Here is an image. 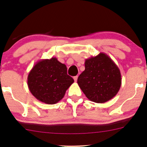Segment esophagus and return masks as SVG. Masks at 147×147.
Here are the masks:
<instances>
[{"instance_id": "esophagus-1", "label": "esophagus", "mask_w": 147, "mask_h": 147, "mask_svg": "<svg viewBox=\"0 0 147 147\" xmlns=\"http://www.w3.org/2000/svg\"><path fill=\"white\" fill-rule=\"evenodd\" d=\"M74 80H75V82H77L78 76H74Z\"/></svg>"}]
</instances>
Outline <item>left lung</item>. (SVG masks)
Here are the masks:
<instances>
[{"label":"left lung","instance_id":"8db88e82","mask_svg":"<svg viewBox=\"0 0 147 147\" xmlns=\"http://www.w3.org/2000/svg\"><path fill=\"white\" fill-rule=\"evenodd\" d=\"M78 84L91 101L102 104L115 97L121 86V71L109 56L100 52L85 60Z\"/></svg>","mask_w":147,"mask_h":147}]
</instances>
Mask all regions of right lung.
I'll return each instance as SVG.
<instances>
[{"instance_id": "right-lung-1", "label": "right lung", "mask_w": 147, "mask_h": 147, "mask_svg": "<svg viewBox=\"0 0 147 147\" xmlns=\"http://www.w3.org/2000/svg\"><path fill=\"white\" fill-rule=\"evenodd\" d=\"M74 82V79L67 74L66 65L56 57L38 61L27 78L28 87L32 95L46 104H55L61 101Z\"/></svg>"}]
</instances>
